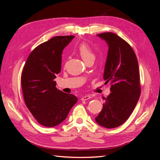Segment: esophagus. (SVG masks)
Here are the masks:
<instances>
[{
  "mask_svg": "<svg viewBox=\"0 0 160 160\" xmlns=\"http://www.w3.org/2000/svg\"><path fill=\"white\" fill-rule=\"evenodd\" d=\"M90 98H91V96L90 95H85L82 97V98H81V100H82V101H85V100L89 99Z\"/></svg>",
  "mask_w": 160,
  "mask_h": 160,
  "instance_id": "esophagus-1",
  "label": "esophagus"
}]
</instances>
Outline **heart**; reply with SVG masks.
Listing matches in <instances>:
<instances>
[{"instance_id":"b5f03b06","label":"heart","mask_w":160,"mask_h":160,"mask_svg":"<svg viewBox=\"0 0 160 160\" xmlns=\"http://www.w3.org/2000/svg\"><path fill=\"white\" fill-rule=\"evenodd\" d=\"M77 51L85 62L95 59V53L92 51L91 47L86 43L81 44L77 49Z\"/></svg>"}]
</instances>
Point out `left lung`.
<instances>
[{
    "label": "left lung",
    "mask_w": 160,
    "mask_h": 160,
    "mask_svg": "<svg viewBox=\"0 0 160 160\" xmlns=\"http://www.w3.org/2000/svg\"><path fill=\"white\" fill-rule=\"evenodd\" d=\"M108 45L103 79L111 82V93L105 98L95 122L106 128H115L126 121L139 100L141 88L136 55L128 43L113 32L97 35Z\"/></svg>",
    "instance_id": "obj_1"
}]
</instances>
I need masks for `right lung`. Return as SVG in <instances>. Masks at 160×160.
<instances>
[{"mask_svg": "<svg viewBox=\"0 0 160 160\" xmlns=\"http://www.w3.org/2000/svg\"><path fill=\"white\" fill-rule=\"evenodd\" d=\"M75 36H57L37 47L28 56L21 76L24 99L38 123L52 128L66 119L78 99L56 88L62 50Z\"/></svg>", "mask_w": 160, "mask_h": 160, "instance_id": "add662e5", "label": "right lung"}]
</instances>
